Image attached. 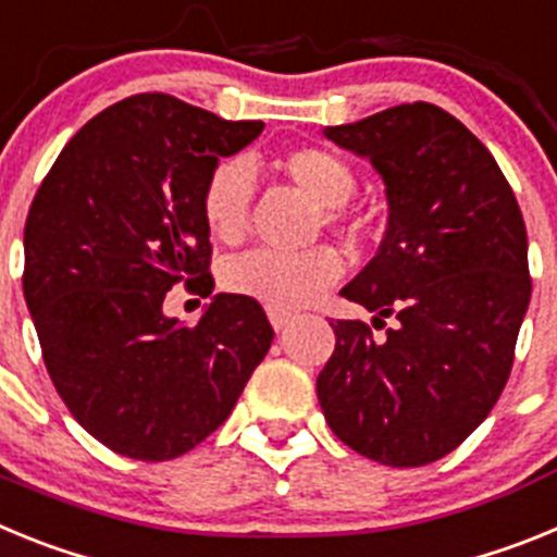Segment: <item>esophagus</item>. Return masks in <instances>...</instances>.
Here are the masks:
<instances>
[{"label": "esophagus", "mask_w": 557, "mask_h": 557, "mask_svg": "<svg viewBox=\"0 0 557 557\" xmlns=\"http://www.w3.org/2000/svg\"><path fill=\"white\" fill-rule=\"evenodd\" d=\"M270 323H273L275 332H284L287 329V323L293 321V312H278V309H270Z\"/></svg>", "instance_id": "34e87169"}]
</instances>
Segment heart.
<instances>
[{
    "label": "heart",
    "mask_w": 557,
    "mask_h": 557,
    "mask_svg": "<svg viewBox=\"0 0 557 557\" xmlns=\"http://www.w3.org/2000/svg\"><path fill=\"white\" fill-rule=\"evenodd\" d=\"M275 170L321 206L318 228L343 236L359 234V218L348 209L357 191V170L339 152L321 145L284 150ZM256 178L245 159H223L211 166L200 189V218L214 243H243L250 231ZM343 275V256L332 245H314L301 253L250 250L234 256L220 270V282L231 295L248 298L278 312H293L312 304Z\"/></svg>",
    "instance_id": "obj_1"
}]
</instances>
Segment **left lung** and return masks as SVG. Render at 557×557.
<instances>
[{
	"label": "left lung",
	"instance_id": "1",
	"mask_svg": "<svg viewBox=\"0 0 557 557\" xmlns=\"http://www.w3.org/2000/svg\"><path fill=\"white\" fill-rule=\"evenodd\" d=\"M385 178L391 228L343 298L376 312L334 321L318 398L334 435L385 466H426L499 401L530 304L528 228L488 147L449 111L405 102L326 127Z\"/></svg>",
	"mask_w": 557,
	"mask_h": 557
}]
</instances>
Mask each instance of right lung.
<instances>
[{"mask_svg": "<svg viewBox=\"0 0 557 557\" xmlns=\"http://www.w3.org/2000/svg\"><path fill=\"white\" fill-rule=\"evenodd\" d=\"M262 127L133 95L69 139L33 198L22 287L44 366L77 424L116 455L195 449L273 343L264 309L239 295H214L195 326L164 314L172 287L214 289L200 189Z\"/></svg>", "mask_w": 557, "mask_h": 557, "instance_id": "add662e5", "label": "right lung"}]
</instances>
